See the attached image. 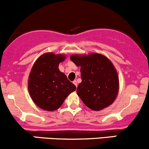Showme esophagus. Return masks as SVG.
I'll return each mask as SVG.
<instances>
[{
    "mask_svg": "<svg viewBox=\"0 0 149 149\" xmlns=\"http://www.w3.org/2000/svg\"><path fill=\"white\" fill-rule=\"evenodd\" d=\"M73 84H74L75 85H76V87L77 88V87H78V83H77V81L76 80H74V81L73 82Z\"/></svg>",
    "mask_w": 149,
    "mask_h": 149,
    "instance_id": "obj_1",
    "label": "esophagus"
}]
</instances>
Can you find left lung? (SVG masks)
<instances>
[{
    "mask_svg": "<svg viewBox=\"0 0 149 149\" xmlns=\"http://www.w3.org/2000/svg\"><path fill=\"white\" fill-rule=\"evenodd\" d=\"M70 59L80 67L77 94L85 105L96 111L111 105L118 93L119 78L111 60L99 53L73 54Z\"/></svg>",
    "mask_w": 149,
    "mask_h": 149,
    "instance_id": "obj_1",
    "label": "left lung"
}]
</instances>
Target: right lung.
Segmentation results:
<instances>
[{
	"label": "right lung",
	"instance_id": "obj_1",
	"mask_svg": "<svg viewBox=\"0 0 149 149\" xmlns=\"http://www.w3.org/2000/svg\"><path fill=\"white\" fill-rule=\"evenodd\" d=\"M64 54L46 52L36 59L29 73L28 90L31 98L40 109L53 111L62 105L69 94L76 90L59 69Z\"/></svg>",
	"mask_w": 149,
	"mask_h": 149
}]
</instances>
